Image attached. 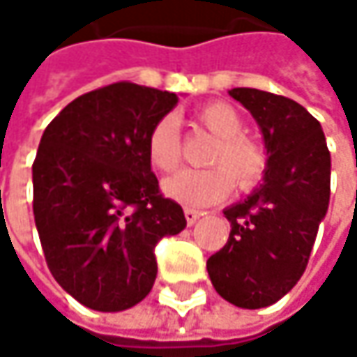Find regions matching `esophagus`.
Returning a JSON list of instances; mask_svg holds the SVG:
<instances>
[{"mask_svg": "<svg viewBox=\"0 0 357 357\" xmlns=\"http://www.w3.org/2000/svg\"><path fill=\"white\" fill-rule=\"evenodd\" d=\"M183 215H185L188 225H194V223L202 217V213H200V211H196V208H183Z\"/></svg>", "mask_w": 357, "mask_h": 357, "instance_id": "esophagus-1", "label": "esophagus"}]
</instances>
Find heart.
<instances>
[{
	"label": "heart",
	"instance_id": "heart-1",
	"mask_svg": "<svg viewBox=\"0 0 357 357\" xmlns=\"http://www.w3.org/2000/svg\"><path fill=\"white\" fill-rule=\"evenodd\" d=\"M196 121L206 128L217 140L208 155V169H181L163 181V194L185 206H208L225 200L234 181L250 190L256 185L264 169L266 155L262 146L244 136V117L240 111L217 101L196 111ZM146 159L157 172H174L181 159L178 121L174 115L161 117L146 136Z\"/></svg>",
	"mask_w": 357,
	"mask_h": 357
}]
</instances>
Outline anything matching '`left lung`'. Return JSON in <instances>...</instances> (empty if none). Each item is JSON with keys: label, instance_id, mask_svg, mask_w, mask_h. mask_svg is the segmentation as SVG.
<instances>
[{"label": "left lung", "instance_id": "left-lung-1", "mask_svg": "<svg viewBox=\"0 0 357 357\" xmlns=\"http://www.w3.org/2000/svg\"><path fill=\"white\" fill-rule=\"evenodd\" d=\"M256 119L266 169L262 183L227 206L229 240L206 260L217 294L238 308L279 302L300 281L328 208L331 155L321 123L300 103L258 89H231Z\"/></svg>", "mask_w": 357, "mask_h": 357}]
</instances>
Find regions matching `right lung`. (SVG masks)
<instances>
[{
    "instance_id": "obj_1",
    "label": "right lung",
    "mask_w": 357,
    "mask_h": 357,
    "mask_svg": "<svg viewBox=\"0 0 357 357\" xmlns=\"http://www.w3.org/2000/svg\"><path fill=\"white\" fill-rule=\"evenodd\" d=\"M176 105V93L115 82L74 99L43 132L36 231L55 281L91 310L142 302L157 279V242L185 227L146 159L151 128Z\"/></svg>"
}]
</instances>
